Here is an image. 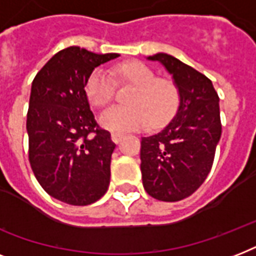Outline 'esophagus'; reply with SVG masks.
<instances>
[{
    "label": "esophagus",
    "mask_w": 256,
    "mask_h": 256,
    "mask_svg": "<svg viewBox=\"0 0 256 256\" xmlns=\"http://www.w3.org/2000/svg\"><path fill=\"white\" fill-rule=\"evenodd\" d=\"M122 138H124V134H120V132H112V140L114 144H118Z\"/></svg>",
    "instance_id": "1"
}]
</instances>
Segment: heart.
<instances>
[{
	"label": "heart",
	"mask_w": 256,
	"mask_h": 256,
	"mask_svg": "<svg viewBox=\"0 0 256 256\" xmlns=\"http://www.w3.org/2000/svg\"><path fill=\"white\" fill-rule=\"evenodd\" d=\"M116 81L136 85L128 106L114 104L100 112V124L112 132H132L138 128H160L174 116L180 102L178 85L172 80L158 77L144 62L120 64L114 70ZM116 81L104 69H96L86 82V96L96 108H102L114 98Z\"/></svg>",
	"instance_id": "b5f03b06"
}]
</instances>
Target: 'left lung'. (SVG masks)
<instances>
[{
	"label": "left lung",
	"instance_id": "obj_1",
	"mask_svg": "<svg viewBox=\"0 0 256 256\" xmlns=\"http://www.w3.org/2000/svg\"><path fill=\"white\" fill-rule=\"evenodd\" d=\"M172 74L180 92L176 116L140 140L142 182L150 196L176 202L198 190L210 172L222 134L219 96L212 82L172 56L148 57Z\"/></svg>",
	"mask_w": 256,
	"mask_h": 256
}]
</instances>
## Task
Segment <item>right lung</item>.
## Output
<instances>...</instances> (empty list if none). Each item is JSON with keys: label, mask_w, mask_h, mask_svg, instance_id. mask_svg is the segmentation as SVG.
<instances>
[{"label": "right lung", "mask_w": 256, "mask_h": 256, "mask_svg": "<svg viewBox=\"0 0 256 256\" xmlns=\"http://www.w3.org/2000/svg\"><path fill=\"white\" fill-rule=\"evenodd\" d=\"M116 57L70 46L50 58L32 84L30 166L42 188L68 204H92L108 188L116 144L94 120L85 88L96 66Z\"/></svg>", "instance_id": "right-lung-1"}]
</instances>
